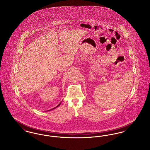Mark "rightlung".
Returning <instances> with one entry per match:
<instances>
[{
	"mask_svg": "<svg viewBox=\"0 0 150 150\" xmlns=\"http://www.w3.org/2000/svg\"><path fill=\"white\" fill-rule=\"evenodd\" d=\"M60 104H61V103H59V105H58V106H56V107H54V108H53V109H54V108H56V107H58V106H59V105H60ZM53 109H52V110H53Z\"/></svg>",
	"mask_w": 150,
	"mask_h": 150,
	"instance_id": "obj_1",
	"label": "right lung"
}]
</instances>
